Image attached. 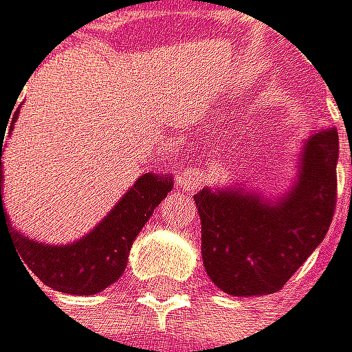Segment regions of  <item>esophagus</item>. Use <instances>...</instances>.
<instances>
[{
    "label": "esophagus",
    "instance_id": "esophagus-1",
    "mask_svg": "<svg viewBox=\"0 0 352 352\" xmlns=\"http://www.w3.org/2000/svg\"><path fill=\"white\" fill-rule=\"evenodd\" d=\"M177 184H179V188H184L186 192H195L197 188L203 184V173L199 168H184L177 175Z\"/></svg>",
    "mask_w": 352,
    "mask_h": 352
}]
</instances>
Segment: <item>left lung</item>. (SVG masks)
Returning <instances> with one entry per match:
<instances>
[{"mask_svg":"<svg viewBox=\"0 0 352 352\" xmlns=\"http://www.w3.org/2000/svg\"><path fill=\"white\" fill-rule=\"evenodd\" d=\"M338 155V129L327 127L300 146L296 177L283 195L266 197L251 184H234L203 188L195 197L203 264L216 287L231 296L281 290L333 221Z\"/></svg>","mask_w":352,"mask_h":352,"instance_id":"1","label":"left lung"}]
</instances>
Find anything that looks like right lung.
<instances>
[{
  "label": "right lung",
  "mask_w": 352,
  "mask_h": 352,
  "mask_svg": "<svg viewBox=\"0 0 352 352\" xmlns=\"http://www.w3.org/2000/svg\"><path fill=\"white\" fill-rule=\"evenodd\" d=\"M19 116L14 112L12 121ZM8 123L0 125V240L1 234L10 236L19 259L32 277H38L47 287L67 294H97L112 285L125 272L129 249L153 210L170 192V177H155L144 173L133 182L129 190L118 199L105 219L95 225L80 240L69 244H45L30 236L19 234L10 225L3 208V164L1 146ZM38 285V283H36Z\"/></svg>",
  "instance_id": "add662e5"
}]
</instances>
